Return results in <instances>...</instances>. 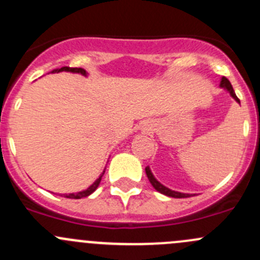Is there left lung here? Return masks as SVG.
<instances>
[{
	"instance_id": "8db88e82",
	"label": "left lung",
	"mask_w": 260,
	"mask_h": 260,
	"mask_svg": "<svg viewBox=\"0 0 260 260\" xmlns=\"http://www.w3.org/2000/svg\"><path fill=\"white\" fill-rule=\"evenodd\" d=\"M220 86H222V88L228 89V90H229V93L232 94V96H233V98H234L235 101L238 102V103H240L239 98H238V96H237V94H235V91H234V89H233L232 84H230V81L228 80L226 78H225V77H222V79H221V83H220ZM146 174H147V177H148L149 182L152 183V186H153V187L156 188V190L158 191V192L164 193V195H166V196H170V198H175V199L190 198V196H191L190 193H182V192H177V191H172V190H170V188L165 187L164 185H161V183H159L158 181H157L156 179H154V177H153V175H152L151 170H149V167H148V166L146 167Z\"/></svg>"
}]
</instances>
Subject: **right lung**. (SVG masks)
I'll list each match as a JSON object with an SVG mask.
<instances>
[{"mask_svg": "<svg viewBox=\"0 0 260 260\" xmlns=\"http://www.w3.org/2000/svg\"><path fill=\"white\" fill-rule=\"evenodd\" d=\"M59 72H72V73H80V74L83 75H86V72L84 69H81V68H69V67H64V68H60V69H56L54 70V73H59ZM102 176H103V174L99 176V179L95 181V182L93 183L91 186H89L86 190L81 191V192H77V193H62V195L60 196H64V198H68V199H81V198H86V196H89L90 193H93L94 191L96 190V187L99 186V183H101V180H102Z\"/></svg>", "mask_w": 260, "mask_h": 260, "instance_id": "add662e5", "label": "right lung"}]
</instances>
